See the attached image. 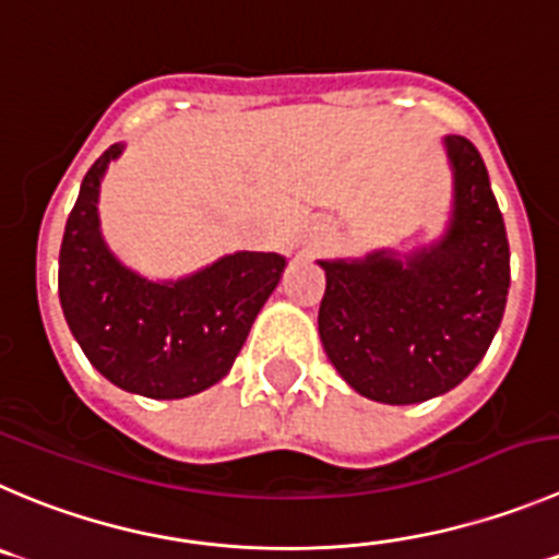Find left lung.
<instances>
[{
  "label": "left lung",
  "mask_w": 559,
  "mask_h": 559,
  "mask_svg": "<svg viewBox=\"0 0 559 559\" xmlns=\"http://www.w3.org/2000/svg\"><path fill=\"white\" fill-rule=\"evenodd\" d=\"M453 214L444 236L397 258L318 260L326 294L318 334L359 395L408 406L459 386L477 368L510 288V249L486 164L466 136H444Z\"/></svg>",
  "instance_id": "1"
}]
</instances>
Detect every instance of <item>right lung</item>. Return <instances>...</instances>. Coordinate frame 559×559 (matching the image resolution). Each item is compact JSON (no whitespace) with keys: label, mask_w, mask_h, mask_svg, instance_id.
Listing matches in <instances>:
<instances>
[{"label":"right lung","mask_w":559,"mask_h":559,"mask_svg":"<svg viewBox=\"0 0 559 559\" xmlns=\"http://www.w3.org/2000/svg\"><path fill=\"white\" fill-rule=\"evenodd\" d=\"M117 142L87 169L60 247V305L84 356L111 384L175 401L230 373L238 350L276 288L285 258L236 252L197 274L153 283L126 269L100 236L98 191Z\"/></svg>","instance_id":"add662e5"}]
</instances>
